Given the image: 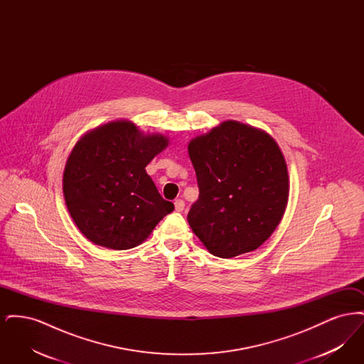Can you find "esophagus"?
Wrapping results in <instances>:
<instances>
[{
	"label": "esophagus",
	"instance_id": "1",
	"mask_svg": "<svg viewBox=\"0 0 364 364\" xmlns=\"http://www.w3.org/2000/svg\"><path fill=\"white\" fill-rule=\"evenodd\" d=\"M184 206H186V203H184L183 199H176V200H174V210H176V211H183Z\"/></svg>",
	"mask_w": 364,
	"mask_h": 364
}]
</instances>
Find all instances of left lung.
Masks as SVG:
<instances>
[{
  "instance_id": "left-lung-1",
  "label": "left lung",
  "mask_w": 364,
  "mask_h": 364,
  "mask_svg": "<svg viewBox=\"0 0 364 364\" xmlns=\"http://www.w3.org/2000/svg\"><path fill=\"white\" fill-rule=\"evenodd\" d=\"M199 198L187 215L192 232L220 258L259 248L281 223L289 199L284 154L263 129L226 120L191 139Z\"/></svg>"
}]
</instances>
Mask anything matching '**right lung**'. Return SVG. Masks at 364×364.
<instances>
[{"instance_id":"add662e5","label":"right lung","mask_w":364,"mask_h":364,"mask_svg":"<svg viewBox=\"0 0 364 364\" xmlns=\"http://www.w3.org/2000/svg\"><path fill=\"white\" fill-rule=\"evenodd\" d=\"M169 138L144 134L128 120L106 122L73 146L63 176L65 205L87 239L110 250L144 242L173 211L146 172Z\"/></svg>"}]
</instances>
